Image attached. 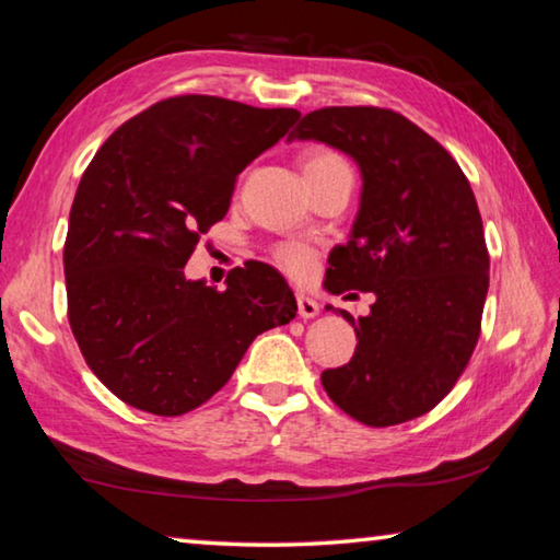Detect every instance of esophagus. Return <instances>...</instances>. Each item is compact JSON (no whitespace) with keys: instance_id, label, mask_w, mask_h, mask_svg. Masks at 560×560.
I'll use <instances>...</instances> for the list:
<instances>
[{"instance_id":"esophagus-1","label":"esophagus","mask_w":560,"mask_h":560,"mask_svg":"<svg viewBox=\"0 0 560 560\" xmlns=\"http://www.w3.org/2000/svg\"><path fill=\"white\" fill-rule=\"evenodd\" d=\"M296 303H299V316H301V318H314V316H318V303H316V299L306 296V293H299Z\"/></svg>"}]
</instances>
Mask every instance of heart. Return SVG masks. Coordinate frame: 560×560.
I'll return each instance as SVG.
<instances>
[{"label":"heart","instance_id":"b5f03b06","mask_svg":"<svg viewBox=\"0 0 560 560\" xmlns=\"http://www.w3.org/2000/svg\"><path fill=\"white\" fill-rule=\"evenodd\" d=\"M338 165H346V160L340 155L330 153V150H314V153L303 158V175L320 173V170H330ZM273 261H277V267L287 271L289 277L301 281L308 277L311 269H314V252H311L306 244L283 242L273 249Z\"/></svg>","mask_w":560,"mask_h":560}]
</instances>
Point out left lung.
<instances>
[{
  "label": "left lung",
  "mask_w": 560,
  "mask_h": 560,
  "mask_svg": "<svg viewBox=\"0 0 560 560\" xmlns=\"http://www.w3.org/2000/svg\"><path fill=\"white\" fill-rule=\"evenodd\" d=\"M289 140L336 148L363 177L355 222L330 252L324 287L371 291L375 303L358 320L340 311L358 346L320 383L340 410L371 428L430 412L469 363L489 291L469 179L438 140L385 108H320Z\"/></svg>",
  "instance_id": "obj_1"
}]
</instances>
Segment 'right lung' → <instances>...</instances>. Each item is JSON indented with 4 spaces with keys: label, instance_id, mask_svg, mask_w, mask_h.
I'll list each match as a JSON object with an SVG mask.
<instances>
[{
    "label": "right lung",
    "instance_id": "add662e5",
    "mask_svg": "<svg viewBox=\"0 0 560 560\" xmlns=\"http://www.w3.org/2000/svg\"><path fill=\"white\" fill-rule=\"evenodd\" d=\"M301 113L217 96L160 101L113 132L75 189L63 246L69 324L98 381L143 412L185 415L220 390L296 299L261 261L217 291L185 277L230 210L236 175Z\"/></svg>",
    "mask_w": 560,
    "mask_h": 560
}]
</instances>
